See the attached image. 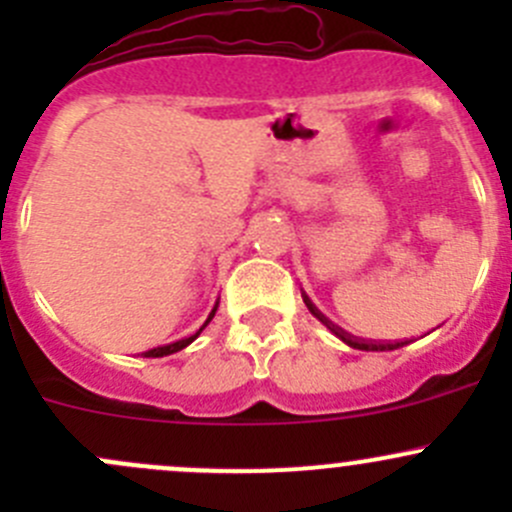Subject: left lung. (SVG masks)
<instances>
[{"mask_svg": "<svg viewBox=\"0 0 512 512\" xmlns=\"http://www.w3.org/2000/svg\"><path fill=\"white\" fill-rule=\"evenodd\" d=\"M302 299H304V304H307L309 312H312L314 317H317L319 322H322L324 327H327L329 332L334 334V337L342 339V342L347 344V347H352V349H361V352H394V349L404 347V344H406V342H391V344H381V342H379V344H374V342H364V339H356V337H352V334H349V332H344L342 327H337V324H334V322H329V319L324 317V314L319 312L317 307H314L312 299H309L307 294H304V292H302Z\"/></svg>", "mask_w": 512, "mask_h": 512, "instance_id": "1", "label": "left lung"}]
</instances>
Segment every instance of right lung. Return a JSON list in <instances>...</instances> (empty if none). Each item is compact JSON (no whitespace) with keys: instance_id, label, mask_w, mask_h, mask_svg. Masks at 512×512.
Here are the masks:
<instances>
[{"instance_id":"add662e5","label":"right lung","mask_w":512,"mask_h":512,"mask_svg":"<svg viewBox=\"0 0 512 512\" xmlns=\"http://www.w3.org/2000/svg\"><path fill=\"white\" fill-rule=\"evenodd\" d=\"M215 312H218V302H215L213 312H210V314H208V319H205V324H203V327H200V329H198V332H195V334H193V337H185V339H180V342H173V344H165V347H156V349H148V352H146V354H143V356H153V359H156V356H168V354H175V352H180V349H185V347H188V344H193V342H195V339H198V337H200V332H203V329H205V327H208V324H210V319H213V317H215Z\"/></svg>"}]
</instances>
